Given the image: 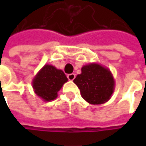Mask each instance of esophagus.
Instances as JSON below:
<instances>
[{"mask_svg":"<svg viewBox=\"0 0 146 146\" xmlns=\"http://www.w3.org/2000/svg\"><path fill=\"white\" fill-rule=\"evenodd\" d=\"M67 78L69 80H73L76 78V75L75 74H69V75H67Z\"/></svg>","mask_w":146,"mask_h":146,"instance_id":"1","label":"esophagus"}]
</instances>
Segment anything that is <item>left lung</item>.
<instances>
[{"instance_id": "1", "label": "left lung", "mask_w": 146, "mask_h": 146, "mask_svg": "<svg viewBox=\"0 0 146 146\" xmlns=\"http://www.w3.org/2000/svg\"><path fill=\"white\" fill-rule=\"evenodd\" d=\"M74 83L80 90L82 98L92 105H101L110 99L115 90V80L111 71L98 63L84 65L81 74Z\"/></svg>"}]
</instances>
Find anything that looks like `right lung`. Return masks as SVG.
<instances>
[{
    "label": "right lung",
    "instance_id": "1",
    "mask_svg": "<svg viewBox=\"0 0 146 146\" xmlns=\"http://www.w3.org/2000/svg\"><path fill=\"white\" fill-rule=\"evenodd\" d=\"M67 81L68 79L62 70L45 64L33 78L32 88L43 101L51 102L57 98L58 91Z\"/></svg>",
    "mask_w": 146,
    "mask_h": 146
}]
</instances>
